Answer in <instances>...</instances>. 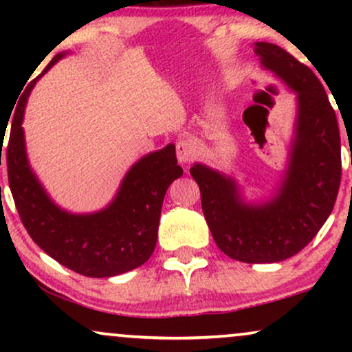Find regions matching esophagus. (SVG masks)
Segmentation results:
<instances>
[{
    "mask_svg": "<svg viewBox=\"0 0 352 352\" xmlns=\"http://www.w3.org/2000/svg\"><path fill=\"white\" fill-rule=\"evenodd\" d=\"M176 155H177V162L186 165V163H190L194 160L197 152H195V146L190 139H179L176 142Z\"/></svg>",
    "mask_w": 352,
    "mask_h": 352,
    "instance_id": "1",
    "label": "esophagus"
}]
</instances>
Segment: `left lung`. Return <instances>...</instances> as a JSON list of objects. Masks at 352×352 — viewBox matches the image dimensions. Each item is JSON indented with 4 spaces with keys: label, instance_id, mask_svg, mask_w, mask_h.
<instances>
[{
    "label": "left lung",
    "instance_id": "8db88e82",
    "mask_svg": "<svg viewBox=\"0 0 352 352\" xmlns=\"http://www.w3.org/2000/svg\"><path fill=\"white\" fill-rule=\"evenodd\" d=\"M263 69L296 94L287 168L272 194L247 201L235 177L194 163L201 210L216 245L242 263H278L301 252L333 210L341 181V144L324 86L285 50L254 43Z\"/></svg>",
    "mask_w": 352,
    "mask_h": 352
}]
</instances>
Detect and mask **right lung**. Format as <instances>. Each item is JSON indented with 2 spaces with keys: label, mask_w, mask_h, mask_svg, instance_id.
Segmentation results:
<instances>
[{
  "label": "right lung",
  "mask_w": 352,
  "mask_h": 352,
  "mask_svg": "<svg viewBox=\"0 0 352 352\" xmlns=\"http://www.w3.org/2000/svg\"><path fill=\"white\" fill-rule=\"evenodd\" d=\"M67 54L54 56L19 100L6 152L9 187L27 232L52 259L86 277L120 276L146 263L155 250L163 199L182 168L175 144H168L129 168L105 208L81 214L54 204L28 163L22 123L33 86Z\"/></svg>",
  "instance_id": "1"
}]
</instances>
